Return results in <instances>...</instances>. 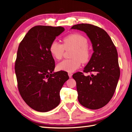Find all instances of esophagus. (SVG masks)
I'll list each match as a JSON object with an SVG mask.
<instances>
[{"label": "esophagus", "instance_id": "obj_1", "mask_svg": "<svg viewBox=\"0 0 132 132\" xmlns=\"http://www.w3.org/2000/svg\"><path fill=\"white\" fill-rule=\"evenodd\" d=\"M68 75H69V76L70 78H71L72 77V72H69L68 73Z\"/></svg>", "mask_w": 132, "mask_h": 132}]
</instances>
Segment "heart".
Returning <instances> with one entry per match:
<instances>
[{"label":"heart","mask_w":132,"mask_h":132,"mask_svg":"<svg viewBox=\"0 0 132 132\" xmlns=\"http://www.w3.org/2000/svg\"><path fill=\"white\" fill-rule=\"evenodd\" d=\"M61 44L57 41L51 43L50 51L54 59H62L65 50L72 48L71 57L72 59L62 61L57 65L59 70L73 72L80 67L81 62L87 63L90 59V51L87 38L78 33L71 34L65 36Z\"/></svg>","instance_id":"obj_1"}]
</instances>
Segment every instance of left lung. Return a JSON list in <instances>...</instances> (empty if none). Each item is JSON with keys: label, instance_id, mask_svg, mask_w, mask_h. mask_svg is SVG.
Masks as SVG:
<instances>
[{"label": "left lung", "instance_id": "8db88e82", "mask_svg": "<svg viewBox=\"0 0 132 132\" xmlns=\"http://www.w3.org/2000/svg\"><path fill=\"white\" fill-rule=\"evenodd\" d=\"M71 29L85 32L92 43L94 52L83 72L73 73L78 101L92 110L103 108L111 100L120 77L117 50L111 38L103 29L88 23L73 25Z\"/></svg>", "mask_w": 132, "mask_h": 132}]
</instances>
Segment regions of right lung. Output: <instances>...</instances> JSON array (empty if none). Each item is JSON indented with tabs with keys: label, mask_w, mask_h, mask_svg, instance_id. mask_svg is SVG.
I'll use <instances>...</instances> for the list:
<instances>
[{
	"label": "right lung",
	"mask_w": 132,
	"mask_h": 132,
	"mask_svg": "<svg viewBox=\"0 0 132 132\" xmlns=\"http://www.w3.org/2000/svg\"><path fill=\"white\" fill-rule=\"evenodd\" d=\"M63 27L38 25L32 27L18 46L15 62L18 89L31 109L47 112L60 102V92L69 77L66 71L53 72L55 62L50 47Z\"/></svg>",
	"instance_id": "add662e5"
}]
</instances>
